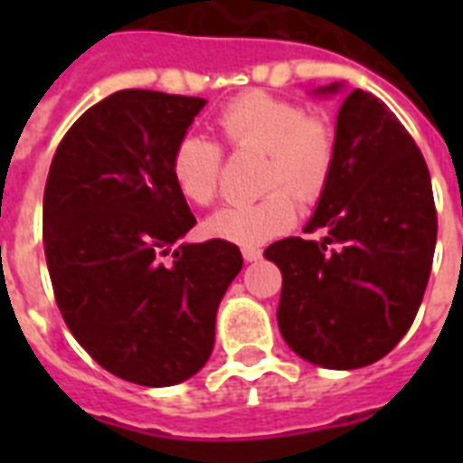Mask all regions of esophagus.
I'll return each mask as SVG.
<instances>
[{"instance_id": "obj_1", "label": "esophagus", "mask_w": 463, "mask_h": 463, "mask_svg": "<svg viewBox=\"0 0 463 463\" xmlns=\"http://www.w3.org/2000/svg\"><path fill=\"white\" fill-rule=\"evenodd\" d=\"M242 257H245V261H260L261 250L260 247H242Z\"/></svg>"}]
</instances>
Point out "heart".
<instances>
[{
    "instance_id": "1",
    "label": "heart",
    "mask_w": 463,
    "mask_h": 463,
    "mask_svg": "<svg viewBox=\"0 0 463 463\" xmlns=\"http://www.w3.org/2000/svg\"><path fill=\"white\" fill-rule=\"evenodd\" d=\"M216 127L231 151H261L260 199L232 203L206 221L211 238L260 247L296 223L298 202L315 203L329 187L336 163V132L329 118L303 105L250 90L232 98L216 115ZM223 151L202 134H184L170 154L177 192L196 206L218 199Z\"/></svg>"
}]
</instances>
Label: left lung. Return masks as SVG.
I'll return each mask as SVG.
<instances>
[{"mask_svg": "<svg viewBox=\"0 0 463 463\" xmlns=\"http://www.w3.org/2000/svg\"><path fill=\"white\" fill-rule=\"evenodd\" d=\"M338 90L331 83L322 93ZM305 232L264 250L281 269L286 344L329 370L384 358L416 319L430 279L438 211L430 173L396 115L355 89L336 119V163Z\"/></svg>", "mask_w": 463, "mask_h": 463, "instance_id": "1", "label": "left lung"}]
</instances>
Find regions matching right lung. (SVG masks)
Returning a JSON list of instances; mask_svg holds the SVG:
<instances>
[{"mask_svg": "<svg viewBox=\"0 0 463 463\" xmlns=\"http://www.w3.org/2000/svg\"><path fill=\"white\" fill-rule=\"evenodd\" d=\"M203 103L118 90L69 127L45 182L57 307L98 365L141 387L202 370L221 298L242 269L228 240L180 245L196 218L175 187L170 154Z\"/></svg>", "mask_w": 463, "mask_h": 463, "instance_id": "right-lung-1", "label": "right lung"}]
</instances>
